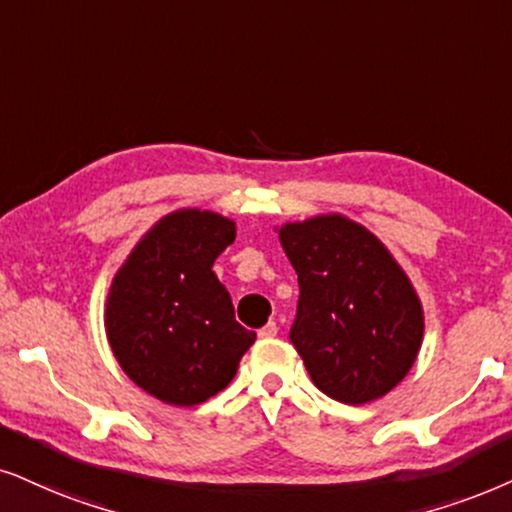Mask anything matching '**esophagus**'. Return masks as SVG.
<instances>
[{"label": "esophagus", "mask_w": 512, "mask_h": 512, "mask_svg": "<svg viewBox=\"0 0 512 512\" xmlns=\"http://www.w3.org/2000/svg\"><path fill=\"white\" fill-rule=\"evenodd\" d=\"M278 333V326L274 321H269L267 326H262L260 328V338H274V335Z\"/></svg>", "instance_id": "obj_1"}]
</instances>
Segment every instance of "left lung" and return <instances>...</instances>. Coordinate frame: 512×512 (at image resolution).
<instances>
[{
	"label": "left lung",
	"instance_id": "left-lung-1",
	"mask_svg": "<svg viewBox=\"0 0 512 512\" xmlns=\"http://www.w3.org/2000/svg\"><path fill=\"white\" fill-rule=\"evenodd\" d=\"M300 300L290 342L314 385L342 404L383 397L423 340L418 295L385 245L340 215L281 229Z\"/></svg>",
	"mask_w": 512,
	"mask_h": 512
}]
</instances>
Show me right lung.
I'll use <instances>...</instances> for the list:
<instances>
[{
	"label": "right lung",
	"mask_w": 512,
	"mask_h": 512,
	"mask_svg": "<svg viewBox=\"0 0 512 512\" xmlns=\"http://www.w3.org/2000/svg\"><path fill=\"white\" fill-rule=\"evenodd\" d=\"M234 238V222L215 212H172L115 276L108 342L122 371L165 404L193 406L224 390L255 342L212 271Z\"/></svg>",
	"instance_id": "obj_1"
}]
</instances>
